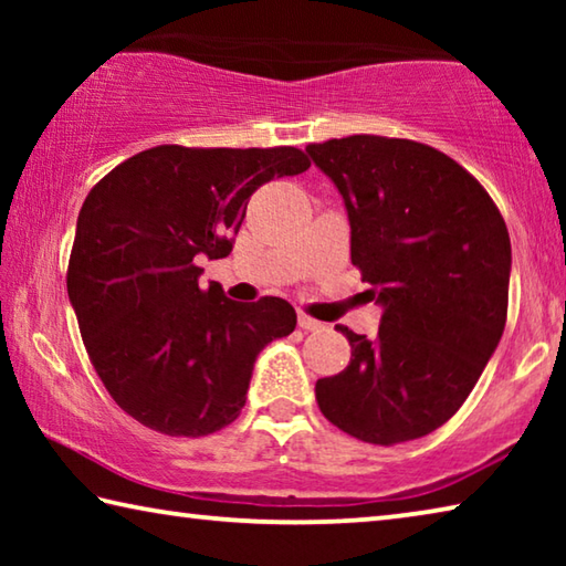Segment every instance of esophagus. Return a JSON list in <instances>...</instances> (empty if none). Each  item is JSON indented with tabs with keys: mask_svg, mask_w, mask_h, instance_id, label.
<instances>
[{
	"mask_svg": "<svg viewBox=\"0 0 566 566\" xmlns=\"http://www.w3.org/2000/svg\"><path fill=\"white\" fill-rule=\"evenodd\" d=\"M296 324H300V329H304V332H317V329H322V327H324L322 322L312 319V317H306L304 312H300V317H296Z\"/></svg>",
	"mask_w": 566,
	"mask_h": 566,
	"instance_id": "34e87169",
	"label": "esophagus"
}]
</instances>
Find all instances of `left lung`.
I'll return each instance as SVG.
<instances>
[{
	"instance_id": "8db88e82",
	"label": "left lung",
	"mask_w": 566,
	"mask_h": 566,
	"mask_svg": "<svg viewBox=\"0 0 566 566\" xmlns=\"http://www.w3.org/2000/svg\"><path fill=\"white\" fill-rule=\"evenodd\" d=\"M306 155L342 195L352 264L381 306L375 339L337 327L352 359L317 381V405L361 442H411L464 405L502 339L510 232L484 187L419 142L354 134Z\"/></svg>"
}]
</instances>
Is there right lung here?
<instances>
[{"label": "right lung", "instance_id": "1", "mask_svg": "<svg viewBox=\"0 0 566 566\" xmlns=\"http://www.w3.org/2000/svg\"><path fill=\"white\" fill-rule=\"evenodd\" d=\"M306 169L294 147L161 145L84 199L66 292L102 385L139 424L205 437L239 417L256 357L294 332L296 312L280 296L247 304L219 282L205 290L197 262L232 252L264 181Z\"/></svg>", "mask_w": 566, "mask_h": 566}]
</instances>
